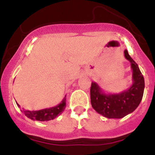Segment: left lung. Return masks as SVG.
Returning a JSON list of instances; mask_svg holds the SVG:
<instances>
[{"instance_id": "left-lung-1", "label": "left lung", "mask_w": 155, "mask_h": 155, "mask_svg": "<svg viewBox=\"0 0 155 155\" xmlns=\"http://www.w3.org/2000/svg\"><path fill=\"white\" fill-rule=\"evenodd\" d=\"M124 57L130 62L133 84L118 94H106L97 83L91 82V103L97 112L107 118H121L134 112L140 105L145 88L144 77L137 64L124 50Z\"/></svg>"}]
</instances>
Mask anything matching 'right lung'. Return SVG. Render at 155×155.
<instances>
[{
	"label": "right lung",
	"mask_w": 155,
	"mask_h": 155,
	"mask_svg": "<svg viewBox=\"0 0 155 155\" xmlns=\"http://www.w3.org/2000/svg\"><path fill=\"white\" fill-rule=\"evenodd\" d=\"M17 106L20 107L16 103ZM66 107V95L62 100L61 103L58 104L55 107L51 108H47V109H43L41 110L37 111H29V110H21V112H24L25 115L28 118H31L32 120H37L40 121H47L55 118L58 115H61Z\"/></svg>",
	"instance_id": "add662e5"
}]
</instances>
